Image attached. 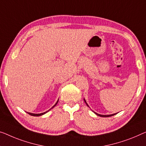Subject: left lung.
<instances>
[{
    "mask_svg": "<svg viewBox=\"0 0 146 146\" xmlns=\"http://www.w3.org/2000/svg\"><path fill=\"white\" fill-rule=\"evenodd\" d=\"M84 102H85L86 103V104L87 106H88V104H87V103L86 102V100H85L84 99ZM95 113V112H94ZM97 115H98V116H100V117H111V116H113V115H115L116 113H114V114H111V115H100V114H98V113H95Z\"/></svg>",
    "mask_w": 146,
    "mask_h": 146,
    "instance_id": "left-lung-1",
    "label": "left lung"
}]
</instances>
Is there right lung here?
Here are the masks:
<instances>
[{
  "mask_svg": "<svg viewBox=\"0 0 146 146\" xmlns=\"http://www.w3.org/2000/svg\"><path fill=\"white\" fill-rule=\"evenodd\" d=\"M58 100L57 101V102H56V104H55V105H54V106H53V107H52L51 109H52V108H54V107H55V106H56V104H58ZM51 109H50V110H51ZM50 110H49L48 111H50ZM48 111H46V112H44V113H38V114H36V113H28V112H27V113L28 114H29L30 115H32V116H35V117H38V116H40V115H44V114H45V113H46L48 112Z\"/></svg>",
  "mask_w": 146,
  "mask_h": 146,
  "instance_id": "right-lung-1",
  "label": "right lung"
}]
</instances>
